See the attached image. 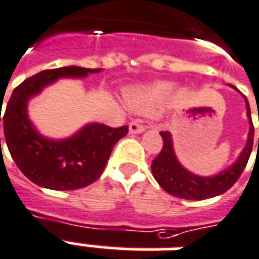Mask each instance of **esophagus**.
<instances>
[{"instance_id": "esophagus-1", "label": "esophagus", "mask_w": 259, "mask_h": 259, "mask_svg": "<svg viewBox=\"0 0 259 259\" xmlns=\"http://www.w3.org/2000/svg\"><path fill=\"white\" fill-rule=\"evenodd\" d=\"M129 130L130 133H133V135H139V133H143V132H144V126L139 123V122H132V123L129 124Z\"/></svg>"}]
</instances>
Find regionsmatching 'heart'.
Returning a JSON list of instances; mask_svg holds the SVG:
<instances>
[{
	"label": "heart",
	"mask_w": 259,
	"mask_h": 259,
	"mask_svg": "<svg viewBox=\"0 0 259 259\" xmlns=\"http://www.w3.org/2000/svg\"><path fill=\"white\" fill-rule=\"evenodd\" d=\"M180 88L172 82H157L146 88H136L126 92V102L132 109L144 115H154L164 109L177 94Z\"/></svg>",
	"instance_id": "1"
}]
</instances>
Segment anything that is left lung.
<instances>
[{"label": "left lung", "mask_w": 259, "mask_h": 259, "mask_svg": "<svg viewBox=\"0 0 259 259\" xmlns=\"http://www.w3.org/2000/svg\"><path fill=\"white\" fill-rule=\"evenodd\" d=\"M244 99H245L247 117H248L249 123V132L245 147L243 148L238 158L231 164L230 167H227L216 175L200 177V175H196V174L191 172L189 169H186L177 158L171 133L161 132L160 135L162 137L164 144H162V150L160 154L157 155L151 162V171H153L155 181L165 192L181 199L202 200V199L219 196L226 191H229L231 186L236 184L248 162L249 154L252 151V142H254V126H252V120H251V111H249L247 98L244 97Z\"/></svg>", "instance_id": "left-lung-1"}]
</instances>
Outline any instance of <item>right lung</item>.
I'll list each match as a JSON object with an SVG mask.
<instances>
[{
    "instance_id": "add662e5",
    "label": "right lung",
    "mask_w": 259,
    "mask_h": 259,
    "mask_svg": "<svg viewBox=\"0 0 259 259\" xmlns=\"http://www.w3.org/2000/svg\"><path fill=\"white\" fill-rule=\"evenodd\" d=\"M99 71L102 68L77 66L46 70L25 79L12 92L3 116L5 142L18 168L36 185L54 191L90 185L101 177L117 140L127 135V126L113 129L94 122L67 139H50L29 119V101L46 87L60 78L81 79Z\"/></svg>"
}]
</instances>
